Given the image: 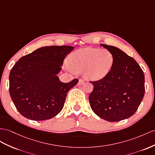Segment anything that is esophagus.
I'll return each instance as SVG.
<instances>
[{
    "label": "esophagus",
    "instance_id": "obj_1",
    "mask_svg": "<svg viewBox=\"0 0 155 155\" xmlns=\"http://www.w3.org/2000/svg\"><path fill=\"white\" fill-rule=\"evenodd\" d=\"M84 81L82 80V79H79V81H78V85H80V86H81V85H82V84H84Z\"/></svg>",
    "mask_w": 155,
    "mask_h": 155
}]
</instances>
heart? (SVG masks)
Returning <instances> with one entry per match:
<instances>
[{
    "instance_id": "obj_1",
    "label": "heart",
    "mask_w": 155,
    "mask_h": 155,
    "mask_svg": "<svg viewBox=\"0 0 155 155\" xmlns=\"http://www.w3.org/2000/svg\"><path fill=\"white\" fill-rule=\"evenodd\" d=\"M114 55L107 49L84 48L75 51L70 57V63L65 61L66 68L83 73L84 77L91 81L104 78L111 70Z\"/></svg>"
}]
</instances>
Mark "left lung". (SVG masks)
<instances>
[{"label":"left lung","mask_w":155,"mask_h":155,"mask_svg":"<svg viewBox=\"0 0 155 155\" xmlns=\"http://www.w3.org/2000/svg\"><path fill=\"white\" fill-rule=\"evenodd\" d=\"M114 55L111 70L104 78L90 81L94 86L89 96L93 111L109 122L132 117L145 94L143 71L135 59L117 47L101 44Z\"/></svg>","instance_id":"obj_1"}]
</instances>
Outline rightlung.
I'll use <instances>...</instances> for the list:
<instances>
[{"instance_id": "right-lung-1", "label": "right lung", "mask_w": 155, "mask_h": 155, "mask_svg": "<svg viewBox=\"0 0 155 155\" xmlns=\"http://www.w3.org/2000/svg\"><path fill=\"white\" fill-rule=\"evenodd\" d=\"M73 49L70 46L42 47L15 63L9 75V91L22 116L33 120H45L62 110L67 92L78 80L64 83L57 74L65 56Z\"/></svg>"}]
</instances>
